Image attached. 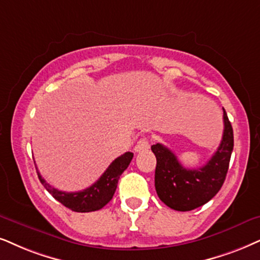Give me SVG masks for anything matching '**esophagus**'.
I'll return each mask as SVG.
<instances>
[{"label": "esophagus", "mask_w": 260, "mask_h": 260, "mask_svg": "<svg viewBox=\"0 0 260 260\" xmlns=\"http://www.w3.org/2000/svg\"><path fill=\"white\" fill-rule=\"evenodd\" d=\"M149 149L150 143L146 138H141V139L137 143V145L134 146V151H136V152H143V151H147Z\"/></svg>", "instance_id": "obj_1"}]
</instances>
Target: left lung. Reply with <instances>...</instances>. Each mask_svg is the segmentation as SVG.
Masks as SVG:
<instances>
[{
  "label": "left lung",
  "mask_w": 260,
  "mask_h": 260,
  "mask_svg": "<svg viewBox=\"0 0 260 260\" xmlns=\"http://www.w3.org/2000/svg\"><path fill=\"white\" fill-rule=\"evenodd\" d=\"M224 131L218 149L202 168L186 169L177 157L162 144L151 146L157 159L154 187L159 199L176 211H190L218 193L224 182L234 147L233 127L223 109Z\"/></svg>",
  "instance_id": "8db88e82"
}]
</instances>
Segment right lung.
Instances as JSON below:
<instances>
[{"mask_svg":"<svg viewBox=\"0 0 260 260\" xmlns=\"http://www.w3.org/2000/svg\"><path fill=\"white\" fill-rule=\"evenodd\" d=\"M133 158L132 152H126L113 160V163L108 167V169L103 173L100 179L93 185L79 192H62L43 179L37 169L39 181L45 187L50 194L54 197L57 202H60L66 208L71 209L75 212H91L97 211L106 206L108 203L113 199V196L116 190L119 179L127 167L129 166L131 160Z\"/></svg>","mask_w":260,"mask_h":260,"instance_id":"add662e5","label":"right lung"}]
</instances>
